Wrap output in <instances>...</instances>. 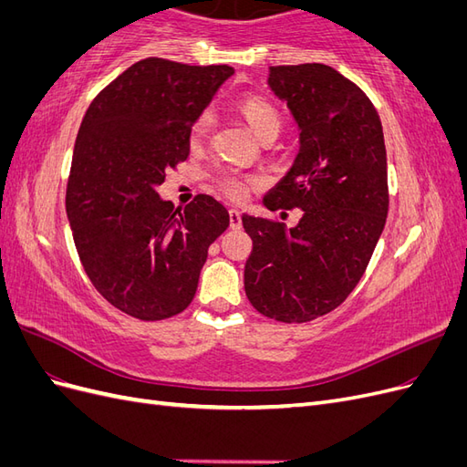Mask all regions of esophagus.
I'll use <instances>...</instances> for the list:
<instances>
[{
    "instance_id": "esophagus-1",
    "label": "esophagus",
    "mask_w": 467,
    "mask_h": 467,
    "mask_svg": "<svg viewBox=\"0 0 467 467\" xmlns=\"http://www.w3.org/2000/svg\"><path fill=\"white\" fill-rule=\"evenodd\" d=\"M230 228L232 230H242V212L232 208L230 210Z\"/></svg>"
}]
</instances>
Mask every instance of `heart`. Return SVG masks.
<instances>
[{
	"label": "heart",
	"mask_w": 467,
	"mask_h": 467,
	"mask_svg": "<svg viewBox=\"0 0 467 467\" xmlns=\"http://www.w3.org/2000/svg\"><path fill=\"white\" fill-rule=\"evenodd\" d=\"M239 109H242V115L247 120L249 129L259 140H265L268 136H278L282 129V117L278 109L268 103L266 99L247 97L244 99L242 105H239ZM212 124H214V115H212V110L201 112V117L194 120L192 130H191L192 142H201V140L210 132ZM216 182H218V189L234 201H242L247 192V181L235 173H228V171L218 173Z\"/></svg>",
	"instance_id": "heart-1"
}]
</instances>
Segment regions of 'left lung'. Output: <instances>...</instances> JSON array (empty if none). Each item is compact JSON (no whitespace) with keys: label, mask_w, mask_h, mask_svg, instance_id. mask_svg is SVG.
Wrapping results in <instances>:
<instances>
[{"label":"left lung","mask_w":467,"mask_h":467,"mask_svg":"<svg viewBox=\"0 0 467 467\" xmlns=\"http://www.w3.org/2000/svg\"><path fill=\"white\" fill-rule=\"evenodd\" d=\"M268 88L300 130L290 171L268 210L302 208L298 225L242 216L253 239L245 294L259 314L306 323L355 290L384 232L389 194L381 122L360 88L325 64L273 66Z\"/></svg>","instance_id":"1"}]
</instances>
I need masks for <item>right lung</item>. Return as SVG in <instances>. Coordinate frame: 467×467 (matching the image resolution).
<instances>
[{
  "instance_id": "right-lung-1",
  "label": "right lung",
  "mask_w": 467,
  "mask_h": 467,
  "mask_svg": "<svg viewBox=\"0 0 467 467\" xmlns=\"http://www.w3.org/2000/svg\"><path fill=\"white\" fill-rule=\"evenodd\" d=\"M230 76V66L140 60L81 120L66 191L69 228L91 285L136 319L181 314L208 247L230 225L228 210L208 194L175 208L155 191L169 167L189 158L192 124Z\"/></svg>"
}]
</instances>
